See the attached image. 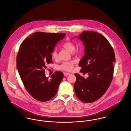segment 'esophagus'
<instances>
[{
    "label": "esophagus",
    "instance_id": "obj_1",
    "mask_svg": "<svg viewBox=\"0 0 131 131\" xmlns=\"http://www.w3.org/2000/svg\"><path fill=\"white\" fill-rule=\"evenodd\" d=\"M63 74H64V75H65V76H67V75H70V74H69V73H63Z\"/></svg>",
    "mask_w": 131,
    "mask_h": 131
}]
</instances>
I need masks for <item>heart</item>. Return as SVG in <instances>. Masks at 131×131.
I'll use <instances>...</instances> for the list:
<instances>
[{
    "label": "heart",
    "instance_id": "b5f03b06",
    "mask_svg": "<svg viewBox=\"0 0 131 131\" xmlns=\"http://www.w3.org/2000/svg\"><path fill=\"white\" fill-rule=\"evenodd\" d=\"M63 48L66 49L70 52H73L75 49L74 44L71 41H67L65 42L62 45ZM51 57L53 59H56L57 58L58 54L56 50H54L51 53ZM75 62L73 60L63 62L59 66V69L61 70L64 71H71L73 68Z\"/></svg>",
    "mask_w": 131,
    "mask_h": 131
}]
</instances>
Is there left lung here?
<instances>
[{
  "label": "left lung",
  "instance_id": "1",
  "mask_svg": "<svg viewBox=\"0 0 131 131\" xmlns=\"http://www.w3.org/2000/svg\"><path fill=\"white\" fill-rule=\"evenodd\" d=\"M85 46V55L79 62L81 73L86 79L75 74L74 85L77 97L85 103L97 100L106 92L112 81L115 54L112 46L102 34L85 31L78 36Z\"/></svg>",
  "mask_w": 131,
  "mask_h": 131
}]
</instances>
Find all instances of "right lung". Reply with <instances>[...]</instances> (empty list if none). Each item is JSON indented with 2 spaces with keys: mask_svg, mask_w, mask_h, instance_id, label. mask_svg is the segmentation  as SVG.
<instances>
[{
  "mask_svg": "<svg viewBox=\"0 0 131 131\" xmlns=\"http://www.w3.org/2000/svg\"><path fill=\"white\" fill-rule=\"evenodd\" d=\"M65 35L37 32L27 38L20 46L17 57L19 75L28 92L39 101L52 99L63 79V74L58 71L49 79L45 75V69L52 63L51 54Z\"/></svg>",
  "mask_w": 131,
  "mask_h": 131,
  "instance_id": "add662e5",
  "label": "right lung"
}]
</instances>
